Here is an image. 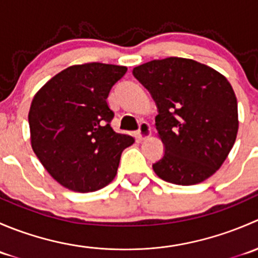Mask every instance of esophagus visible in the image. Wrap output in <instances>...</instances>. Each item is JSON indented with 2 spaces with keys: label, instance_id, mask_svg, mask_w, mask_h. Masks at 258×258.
<instances>
[{
  "label": "esophagus",
  "instance_id": "1",
  "mask_svg": "<svg viewBox=\"0 0 258 258\" xmlns=\"http://www.w3.org/2000/svg\"><path fill=\"white\" fill-rule=\"evenodd\" d=\"M137 136L140 140H145L151 136V126L147 122H141L139 131H137Z\"/></svg>",
  "mask_w": 258,
  "mask_h": 258
}]
</instances>
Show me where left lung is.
Masks as SVG:
<instances>
[{"instance_id": "1", "label": "left lung", "mask_w": 258, "mask_h": 258, "mask_svg": "<svg viewBox=\"0 0 258 258\" xmlns=\"http://www.w3.org/2000/svg\"><path fill=\"white\" fill-rule=\"evenodd\" d=\"M158 108L165 155L152 168L170 183L191 186L222 166L238 131L237 98L223 75L182 57L153 59L132 71Z\"/></svg>"}]
</instances>
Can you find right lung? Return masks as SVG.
<instances>
[{
	"mask_svg": "<svg viewBox=\"0 0 258 258\" xmlns=\"http://www.w3.org/2000/svg\"><path fill=\"white\" fill-rule=\"evenodd\" d=\"M127 67L75 64L47 81L28 112L31 146L59 184L75 192H93L114 178L122 151L135 142L110 126L107 103L114 83Z\"/></svg>",
	"mask_w": 258,
	"mask_h": 258,
	"instance_id": "obj_1",
	"label": "right lung"
}]
</instances>
